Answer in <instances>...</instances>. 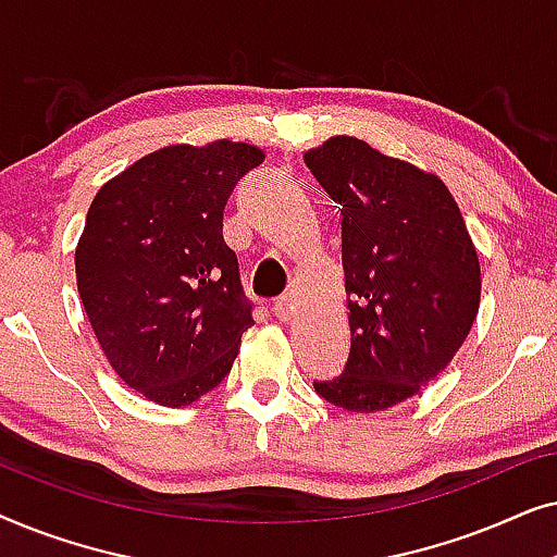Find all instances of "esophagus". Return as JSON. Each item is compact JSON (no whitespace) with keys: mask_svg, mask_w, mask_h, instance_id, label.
Returning a JSON list of instances; mask_svg holds the SVG:
<instances>
[{"mask_svg":"<svg viewBox=\"0 0 557 557\" xmlns=\"http://www.w3.org/2000/svg\"><path fill=\"white\" fill-rule=\"evenodd\" d=\"M273 314H276L281 322H288V319H294V314H296V296H292V294L278 296V299L273 301Z\"/></svg>","mask_w":557,"mask_h":557,"instance_id":"obj_1","label":"esophagus"}]
</instances>
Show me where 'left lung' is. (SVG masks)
Here are the masks:
<instances>
[{"label": "left lung", "instance_id": "8db88e82", "mask_svg": "<svg viewBox=\"0 0 557 557\" xmlns=\"http://www.w3.org/2000/svg\"><path fill=\"white\" fill-rule=\"evenodd\" d=\"M304 162L342 212L349 360L314 383L332 406L377 413L429 385L467 339L482 269L438 174L357 136H330Z\"/></svg>", "mask_w": 557, "mask_h": 557}]
</instances>
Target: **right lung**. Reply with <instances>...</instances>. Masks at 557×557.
<instances>
[{
  "label": "right lung",
  "instance_id": "right-lung-1",
  "mask_svg": "<svg viewBox=\"0 0 557 557\" xmlns=\"http://www.w3.org/2000/svg\"><path fill=\"white\" fill-rule=\"evenodd\" d=\"M263 159L246 141L170 144L90 202L75 246L83 309L113 372L151 403L182 408L218 387L253 324L223 210Z\"/></svg>",
  "mask_w": 557,
  "mask_h": 557
}]
</instances>
